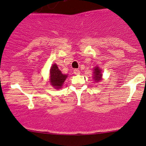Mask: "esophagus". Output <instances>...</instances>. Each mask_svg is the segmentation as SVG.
<instances>
[{"instance_id":"1","label":"esophagus","mask_w":146,"mask_h":146,"mask_svg":"<svg viewBox=\"0 0 146 146\" xmlns=\"http://www.w3.org/2000/svg\"><path fill=\"white\" fill-rule=\"evenodd\" d=\"M74 74L76 75L80 74V70H78V69H75V70H74Z\"/></svg>"}]
</instances>
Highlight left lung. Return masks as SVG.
<instances>
[{"mask_svg":"<svg viewBox=\"0 0 146 146\" xmlns=\"http://www.w3.org/2000/svg\"><path fill=\"white\" fill-rule=\"evenodd\" d=\"M93 78L94 79L95 82H99L102 79V74H101V70L99 67H95L93 72Z\"/></svg>","mask_w":146,"mask_h":146,"instance_id":"8db88e82","label":"left lung"}]
</instances>
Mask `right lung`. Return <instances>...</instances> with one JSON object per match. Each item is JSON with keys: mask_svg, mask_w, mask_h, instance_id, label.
Masks as SVG:
<instances>
[{"mask_svg": "<svg viewBox=\"0 0 146 146\" xmlns=\"http://www.w3.org/2000/svg\"><path fill=\"white\" fill-rule=\"evenodd\" d=\"M67 77L68 75L62 74L56 64L52 65L50 70V82L51 86L56 89H60L63 86Z\"/></svg>", "mask_w": 146, "mask_h": 146, "instance_id": "add662e5", "label": "right lung"}]
</instances>
